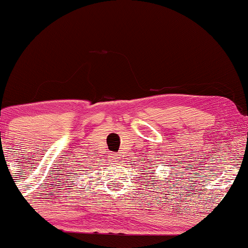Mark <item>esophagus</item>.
Wrapping results in <instances>:
<instances>
[{
    "mask_svg": "<svg viewBox=\"0 0 248 248\" xmlns=\"http://www.w3.org/2000/svg\"><path fill=\"white\" fill-rule=\"evenodd\" d=\"M111 157H112V159L113 160H115V161H117V160H118V155H115V154H113V155H111Z\"/></svg>",
    "mask_w": 248,
    "mask_h": 248,
    "instance_id": "obj_1",
    "label": "esophagus"
}]
</instances>
